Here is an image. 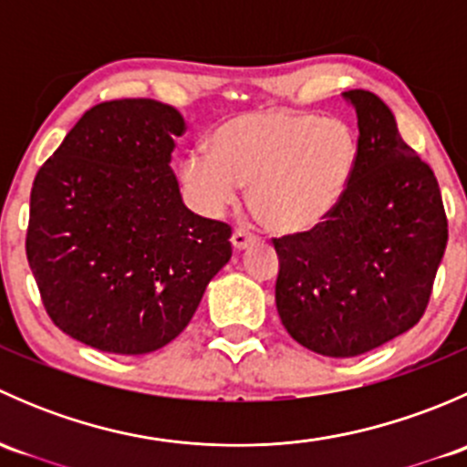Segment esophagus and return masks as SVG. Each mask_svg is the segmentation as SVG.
Listing matches in <instances>:
<instances>
[{
    "label": "esophagus",
    "instance_id": "obj_1",
    "mask_svg": "<svg viewBox=\"0 0 467 467\" xmlns=\"http://www.w3.org/2000/svg\"><path fill=\"white\" fill-rule=\"evenodd\" d=\"M257 242V234H253V233H248V230H244V228H237L233 233V246L237 248V251H244V248H248V246H253V244Z\"/></svg>",
    "mask_w": 467,
    "mask_h": 467
}]
</instances>
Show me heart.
I'll list each match as a JSON object with an SVG mask.
<instances>
[{
    "label": "heart",
    "mask_w": 467,
    "mask_h": 467,
    "mask_svg": "<svg viewBox=\"0 0 467 467\" xmlns=\"http://www.w3.org/2000/svg\"><path fill=\"white\" fill-rule=\"evenodd\" d=\"M210 144L182 160V185L194 203L219 214L248 185L253 212L275 233L321 225L346 196L359 155L346 121L291 108L225 117Z\"/></svg>",
    "instance_id": "1"
}]
</instances>
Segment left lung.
Wrapping results in <instances>:
<instances>
[{
    "instance_id": "obj_1",
    "label": "left lung",
    "mask_w": 467,
    "mask_h": 467,
    "mask_svg": "<svg viewBox=\"0 0 467 467\" xmlns=\"http://www.w3.org/2000/svg\"><path fill=\"white\" fill-rule=\"evenodd\" d=\"M357 110V167L337 210L307 233L273 237L275 305L286 332L325 357L364 355L400 337L430 305L447 246L438 181L366 89Z\"/></svg>"
}]
</instances>
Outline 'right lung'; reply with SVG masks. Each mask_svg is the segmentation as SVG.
<instances>
[{
    "mask_svg": "<svg viewBox=\"0 0 467 467\" xmlns=\"http://www.w3.org/2000/svg\"><path fill=\"white\" fill-rule=\"evenodd\" d=\"M182 133L167 103L103 101L36 173L26 260L56 327L89 348L167 346L233 255V228L182 203L169 167Z\"/></svg>",
    "mask_w": 467,
    "mask_h": 467,
    "instance_id": "add662e5",
    "label": "right lung"
}]
</instances>
